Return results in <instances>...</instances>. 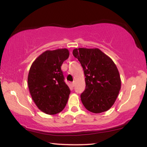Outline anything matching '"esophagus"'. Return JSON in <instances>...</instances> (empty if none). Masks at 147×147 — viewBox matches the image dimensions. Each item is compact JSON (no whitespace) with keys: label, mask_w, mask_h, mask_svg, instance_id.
<instances>
[{"label":"esophagus","mask_w":147,"mask_h":147,"mask_svg":"<svg viewBox=\"0 0 147 147\" xmlns=\"http://www.w3.org/2000/svg\"><path fill=\"white\" fill-rule=\"evenodd\" d=\"M70 86H71V88H74V86H75V82H71V83L70 84Z\"/></svg>","instance_id":"obj_1"}]
</instances>
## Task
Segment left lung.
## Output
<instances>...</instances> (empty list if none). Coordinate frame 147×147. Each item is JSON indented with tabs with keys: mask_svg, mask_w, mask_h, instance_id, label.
Wrapping results in <instances>:
<instances>
[{
	"mask_svg": "<svg viewBox=\"0 0 147 147\" xmlns=\"http://www.w3.org/2000/svg\"><path fill=\"white\" fill-rule=\"evenodd\" d=\"M73 55L81 63L86 76L82 104L93 113L107 111L113 106L121 88L115 63L98 48L74 49Z\"/></svg>",
	"mask_w": 147,
	"mask_h": 147,
	"instance_id": "1",
	"label": "left lung"
}]
</instances>
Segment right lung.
<instances>
[{
	"mask_svg": "<svg viewBox=\"0 0 147 147\" xmlns=\"http://www.w3.org/2000/svg\"><path fill=\"white\" fill-rule=\"evenodd\" d=\"M69 55L65 48L47 50L30 67L27 80L30 94L36 106L44 113H59L67 104L70 90L64 82L61 67Z\"/></svg>",
	"mask_w": 147,
	"mask_h": 147,
	"instance_id": "1",
	"label": "right lung"
}]
</instances>
